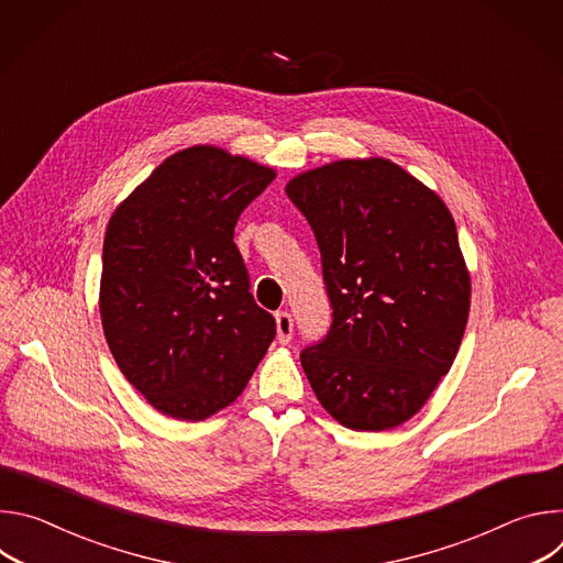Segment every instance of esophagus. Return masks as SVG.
Returning <instances> with one entry per match:
<instances>
[{"label":"esophagus","instance_id":"esophagus-1","mask_svg":"<svg viewBox=\"0 0 563 563\" xmlns=\"http://www.w3.org/2000/svg\"><path fill=\"white\" fill-rule=\"evenodd\" d=\"M276 330H278V341L285 345L291 341V332H294V320L287 311H278L276 313Z\"/></svg>","mask_w":563,"mask_h":563}]
</instances>
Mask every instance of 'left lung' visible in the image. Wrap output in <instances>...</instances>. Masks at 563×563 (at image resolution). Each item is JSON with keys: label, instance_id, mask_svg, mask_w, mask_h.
Returning a JSON list of instances; mask_svg holds the SVG:
<instances>
[{"label": "left lung", "instance_id": "obj_1", "mask_svg": "<svg viewBox=\"0 0 563 563\" xmlns=\"http://www.w3.org/2000/svg\"><path fill=\"white\" fill-rule=\"evenodd\" d=\"M289 200L323 256L334 323L300 354L341 426L410 421L450 372L470 313V272L437 191L387 157H345L294 176Z\"/></svg>", "mask_w": 563, "mask_h": 563}]
</instances>
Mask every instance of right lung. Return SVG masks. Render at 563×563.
<instances>
[{"mask_svg":"<svg viewBox=\"0 0 563 563\" xmlns=\"http://www.w3.org/2000/svg\"><path fill=\"white\" fill-rule=\"evenodd\" d=\"M276 178L222 146L169 155L113 211L100 318L124 378L159 415L205 421L243 394L274 336L233 243L245 207Z\"/></svg>","mask_w":563,"mask_h":563,"instance_id":"right-lung-1","label":"right lung"}]
</instances>
